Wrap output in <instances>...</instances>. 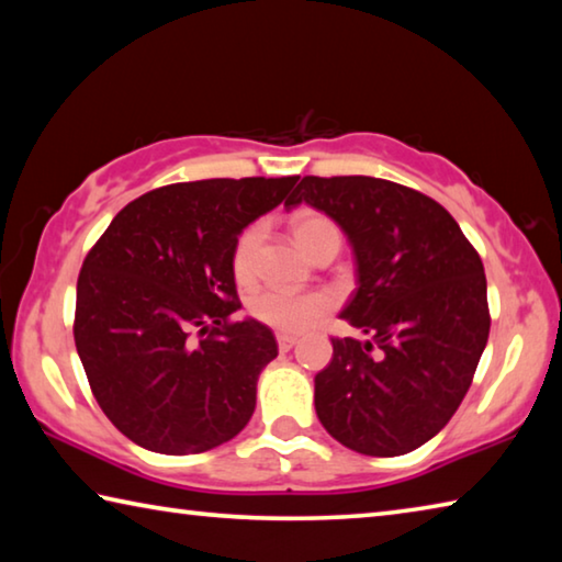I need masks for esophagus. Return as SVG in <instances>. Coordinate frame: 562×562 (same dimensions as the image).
<instances>
[{
    "instance_id": "1",
    "label": "esophagus",
    "mask_w": 562,
    "mask_h": 562,
    "mask_svg": "<svg viewBox=\"0 0 562 562\" xmlns=\"http://www.w3.org/2000/svg\"><path fill=\"white\" fill-rule=\"evenodd\" d=\"M294 345H297V337H294V335H278L280 351H290Z\"/></svg>"
}]
</instances>
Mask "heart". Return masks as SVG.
<instances>
[{
	"label": "heart",
	"mask_w": 562,
	"mask_h": 562,
	"mask_svg": "<svg viewBox=\"0 0 562 562\" xmlns=\"http://www.w3.org/2000/svg\"><path fill=\"white\" fill-rule=\"evenodd\" d=\"M290 227L297 245L304 252H312L325 240H339L337 225L327 215L317 211H297L290 217ZM265 225L252 223L237 235L233 247V272L240 282L252 278L255 255L262 243ZM331 310V297L325 292H284V290H262L250 300V315L280 331H302L315 325Z\"/></svg>",
	"instance_id": "1"
}]
</instances>
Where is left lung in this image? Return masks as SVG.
<instances>
[{
	"instance_id": "obj_1",
	"label": "left lung",
	"mask_w": 562,
	"mask_h": 562,
	"mask_svg": "<svg viewBox=\"0 0 562 562\" xmlns=\"http://www.w3.org/2000/svg\"><path fill=\"white\" fill-rule=\"evenodd\" d=\"M300 203L347 235L357 290L339 317L369 337L331 339L315 376L319 422L357 453L414 451L449 424L486 349L479 252L446 207L392 180L304 176L284 205Z\"/></svg>"
}]
</instances>
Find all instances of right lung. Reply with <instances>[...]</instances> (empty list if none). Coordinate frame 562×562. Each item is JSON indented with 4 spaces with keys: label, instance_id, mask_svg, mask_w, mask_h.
<instances>
[{
    "label": "right lung",
    "instance_id": "add662e5",
    "mask_svg": "<svg viewBox=\"0 0 562 562\" xmlns=\"http://www.w3.org/2000/svg\"><path fill=\"white\" fill-rule=\"evenodd\" d=\"M300 176L211 178L136 198L91 247L76 284V351L103 414L133 443L186 456L231 441L278 357L270 327L240 310L237 235ZM202 329V339L189 337Z\"/></svg>",
    "mask_w": 562,
    "mask_h": 562
}]
</instances>
